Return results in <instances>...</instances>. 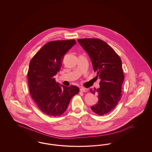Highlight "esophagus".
<instances>
[{"label":"esophagus","instance_id":"obj_1","mask_svg":"<svg viewBox=\"0 0 152 152\" xmlns=\"http://www.w3.org/2000/svg\"><path fill=\"white\" fill-rule=\"evenodd\" d=\"M80 91H82V92H86L88 91V89L85 88L81 87V88H80Z\"/></svg>","mask_w":152,"mask_h":152}]
</instances>
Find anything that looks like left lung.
Here are the masks:
<instances>
[{
	"mask_svg": "<svg viewBox=\"0 0 152 152\" xmlns=\"http://www.w3.org/2000/svg\"><path fill=\"white\" fill-rule=\"evenodd\" d=\"M78 42L89 56L93 70L100 79V88L91 89L98 94V102L91 110L99 115L111 111L121 98V86L124 81L120 57L104 41L98 39H78Z\"/></svg>",
	"mask_w": 152,
	"mask_h": 152,
	"instance_id": "1",
	"label": "left lung"
}]
</instances>
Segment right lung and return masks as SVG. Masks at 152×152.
Segmentation results:
<instances>
[{"label": "right lung", "mask_w": 152, "mask_h": 152, "mask_svg": "<svg viewBox=\"0 0 152 152\" xmlns=\"http://www.w3.org/2000/svg\"><path fill=\"white\" fill-rule=\"evenodd\" d=\"M76 41H52L44 45L31 59L28 72L31 96L44 113L58 116L67 110L71 98L79 92V88L60 85L54 76L62 66L65 54Z\"/></svg>", "instance_id": "1"}]
</instances>
